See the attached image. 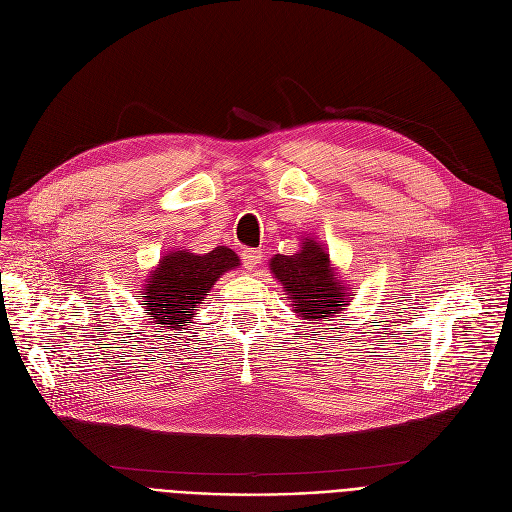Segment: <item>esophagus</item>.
<instances>
[{
    "label": "esophagus",
    "instance_id": "obj_1",
    "mask_svg": "<svg viewBox=\"0 0 512 512\" xmlns=\"http://www.w3.org/2000/svg\"><path fill=\"white\" fill-rule=\"evenodd\" d=\"M263 253L259 249H249V251H242V263H245L247 270H255V267L261 263Z\"/></svg>",
    "mask_w": 512,
    "mask_h": 512
}]
</instances>
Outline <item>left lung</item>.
I'll list each match as a JSON object with an SVG mask.
<instances>
[{
  "mask_svg": "<svg viewBox=\"0 0 512 512\" xmlns=\"http://www.w3.org/2000/svg\"><path fill=\"white\" fill-rule=\"evenodd\" d=\"M270 272L282 284L294 315L309 324L330 321L355 299L351 284L338 276L326 247L311 236H301V249L294 255H274Z\"/></svg>",
  "mask_w": 512,
  "mask_h": 512,
  "instance_id": "obj_1",
  "label": "left lung"
}]
</instances>
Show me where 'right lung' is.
<instances>
[{
    "label": "right lung",
    "instance_id": "1",
    "mask_svg": "<svg viewBox=\"0 0 512 512\" xmlns=\"http://www.w3.org/2000/svg\"><path fill=\"white\" fill-rule=\"evenodd\" d=\"M238 265V255L228 247H215L203 255L191 249L166 251L141 286L149 326L182 330L193 324L213 284Z\"/></svg>",
    "mask_w": 512,
    "mask_h": 512
}]
</instances>
